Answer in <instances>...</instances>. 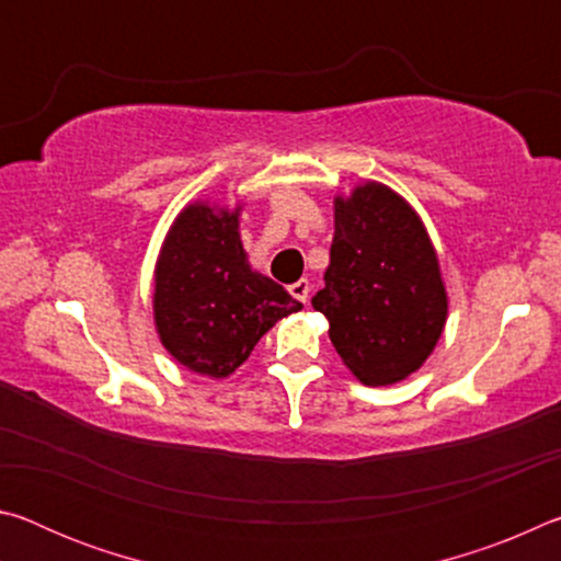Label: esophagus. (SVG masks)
<instances>
[{
	"label": "esophagus",
	"instance_id": "1",
	"mask_svg": "<svg viewBox=\"0 0 561 561\" xmlns=\"http://www.w3.org/2000/svg\"><path fill=\"white\" fill-rule=\"evenodd\" d=\"M289 291H291V297H294V299H299L301 304H307V301H309V291H311V287H309V279H299V282H294L291 287H289Z\"/></svg>",
	"mask_w": 561,
	"mask_h": 561
}]
</instances>
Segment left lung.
Instances as JSON below:
<instances>
[{
  "label": "left lung",
  "instance_id": "obj_1",
  "mask_svg": "<svg viewBox=\"0 0 561 561\" xmlns=\"http://www.w3.org/2000/svg\"><path fill=\"white\" fill-rule=\"evenodd\" d=\"M324 282L311 304L360 383L403 381L438 346L448 321L438 252L421 215L393 187L366 180L334 197Z\"/></svg>",
  "mask_w": 561,
  "mask_h": 561
}]
</instances>
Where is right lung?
Wrapping results in <instances>:
<instances>
[{
  "instance_id": "obj_1",
  "label": "right lung",
  "mask_w": 561,
  "mask_h": 561,
  "mask_svg": "<svg viewBox=\"0 0 561 561\" xmlns=\"http://www.w3.org/2000/svg\"><path fill=\"white\" fill-rule=\"evenodd\" d=\"M240 215L242 205L187 203L158 252V339L180 366L197 376L234 374L279 319L301 309L282 284L252 270Z\"/></svg>"
}]
</instances>
